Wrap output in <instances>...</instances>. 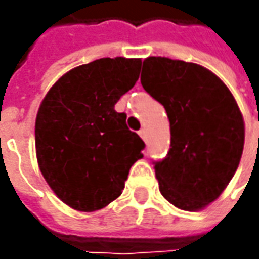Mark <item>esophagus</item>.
<instances>
[{"instance_id": "obj_1", "label": "esophagus", "mask_w": 259, "mask_h": 259, "mask_svg": "<svg viewBox=\"0 0 259 259\" xmlns=\"http://www.w3.org/2000/svg\"><path fill=\"white\" fill-rule=\"evenodd\" d=\"M138 134H140V137H141L144 141H147V138H148V137H147V131H145L144 128H143V130H140V133H138Z\"/></svg>"}]
</instances>
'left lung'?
Listing matches in <instances>:
<instances>
[{
    "label": "left lung",
    "mask_w": 259,
    "mask_h": 259,
    "mask_svg": "<svg viewBox=\"0 0 259 259\" xmlns=\"http://www.w3.org/2000/svg\"><path fill=\"white\" fill-rule=\"evenodd\" d=\"M141 85L170 121V150L154 161L160 192L179 209L200 210L219 197L241 161L245 126L238 104L218 76L183 60L145 59Z\"/></svg>",
    "instance_id": "obj_1"
}]
</instances>
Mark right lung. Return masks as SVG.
Returning <instances> with one entry per match:
<instances>
[{"label":"right lung","mask_w":259,"mask_h":259,"mask_svg":"<svg viewBox=\"0 0 259 259\" xmlns=\"http://www.w3.org/2000/svg\"><path fill=\"white\" fill-rule=\"evenodd\" d=\"M140 59H98L77 66L50 88L35 118L40 171L56 196L94 212L121 196L144 141L115 104L138 80Z\"/></svg>","instance_id":"obj_1"}]
</instances>
